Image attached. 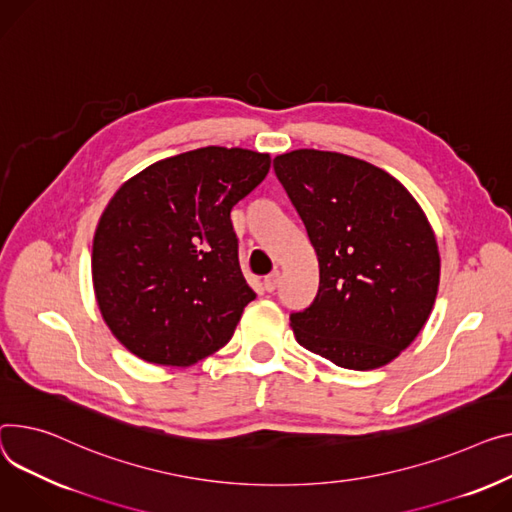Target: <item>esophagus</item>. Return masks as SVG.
Segmentation results:
<instances>
[{"label":"esophagus","instance_id":"esophagus-1","mask_svg":"<svg viewBox=\"0 0 512 512\" xmlns=\"http://www.w3.org/2000/svg\"><path fill=\"white\" fill-rule=\"evenodd\" d=\"M278 284H280V271H271V274L263 280V288L267 292H274L278 288Z\"/></svg>","mask_w":512,"mask_h":512}]
</instances>
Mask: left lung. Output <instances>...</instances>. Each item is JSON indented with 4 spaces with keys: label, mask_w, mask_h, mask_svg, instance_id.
<instances>
[{
    "label": "left lung",
    "mask_w": 512,
    "mask_h": 512,
    "mask_svg": "<svg viewBox=\"0 0 512 512\" xmlns=\"http://www.w3.org/2000/svg\"><path fill=\"white\" fill-rule=\"evenodd\" d=\"M274 170L319 261V292L294 313L296 342L350 370L393 362L426 325L440 253L414 195L383 168L323 150H292Z\"/></svg>",
    "instance_id": "left-lung-1"
}]
</instances>
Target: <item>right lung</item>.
Here are the masks:
<instances>
[{
    "mask_svg": "<svg viewBox=\"0 0 512 512\" xmlns=\"http://www.w3.org/2000/svg\"><path fill=\"white\" fill-rule=\"evenodd\" d=\"M269 164V154L208 146L146 166L109 199L94 232L92 286L133 356L185 368L230 342L255 298L230 210Z\"/></svg>",
    "mask_w": 512,
    "mask_h": 512,
    "instance_id": "right-lung-1",
    "label": "right lung"
}]
</instances>
